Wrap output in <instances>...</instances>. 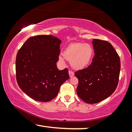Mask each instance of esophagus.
I'll return each mask as SVG.
<instances>
[{"mask_svg": "<svg viewBox=\"0 0 132 132\" xmlns=\"http://www.w3.org/2000/svg\"><path fill=\"white\" fill-rule=\"evenodd\" d=\"M69 76H70L71 78V77H72L74 75H75V73H74L73 71L69 70Z\"/></svg>", "mask_w": 132, "mask_h": 132, "instance_id": "esophagus-1", "label": "esophagus"}]
</instances>
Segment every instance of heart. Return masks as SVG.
Wrapping results in <instances>:
<instances>
[{
  "mask_svg": "<svg viewBox=\"0 0 132 132\" xmlns=\"http://www.w3.org/2000/svg\"><path fill=\"white\" fill-rule=\"evenodd\" d=\"M93 48L89 43H77L69 45L65 49L63 54L59 56V61L64 63L65 59L70 61L76 69H81L89 64L93 56Z\"/></svg>",
  "mask_w": 132,
  "mask_h": 132,
  "instance_id": "1",
  "label": "heart"
}]
</instances>
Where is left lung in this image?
<instances>
[{
	"instance_id": "8db88e82",
	"label": "left lung",
	"mask_w": 132,
	"mask_h": 132,
	"mask_svg": "<svg viewBox=\"0 0 132 132\" xmlns=\"http://www.w3.org/2000/svg\"><path fill=\"white\" fill-rule=\"evenodd\" d=\"M95 55L87 68L75 72L79 83L78 95L87 104L102 101L117 87L120 60L112 45L105 40L92 41Z\"/></svg>"
}]
</instances>
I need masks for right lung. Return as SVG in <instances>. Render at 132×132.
I'll use <instances>...</instances> for the list:
<instances>
[{"label": "right lung", "mask_w": 132, "mask_h": 132, "mask_svg": "<svg viewBox=\"0 0 132 132\" xmlns=\"http://www.w3.org/2000/svg\"><path fill=\"white\" fill-rule=\"evenodd\" d=\"M61 41L52 35L31 37L16 57V79L20 88L31 99L48 102L56 97L69 78L68 69L56 66Z\"/></svg>", "instance_id": "1"}]
</instances>
